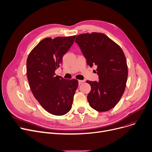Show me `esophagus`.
Instances as JSON below:
<instances>
[{
	"label": "esophagus",
	"mask_w": 152,
	"mask_h": 152,
	"mask_svg": "<svg viewBox=\"0 0 152 152\" xmlns=\"http://www.w3.org/2000/svg\"><path fill=\"white\" fill-rule=\"evenodd\" d=\"M83 82H85V80H78V84L81 85L82 83H83Z\"/></svg>",
	"instance_id": "esophagus-1"
}]
</instances>
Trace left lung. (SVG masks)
<instances>
[{
  "instance_id": "1",
  "label": "left lung",
  "mask_w": 152,
  "mask_h": 152,
  "mask_svg": "<svg viewBox=\"0 0 152 152\" xmlns=\"http://www.w3.org/2000/svg\"><path fill=\"white\" fill-rule=\"evenodd\" d=\"M75 42L88 66H97L99 82L86 81L91 88L87 96L90 106L99 112L111 110L119 102L126 86L128 69L123 50L101 33L79 34Z\"/></svg>"
}]
</instances>
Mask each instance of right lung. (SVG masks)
Returning a JSON list of instances; mask_svg holds the SVG:
<instances>
[{
	"mask_svg": "<svg viewBox=\"0 0 152 152\" xmlns=\"http://www.w3.org/2000/svg\"><path fill=\"white\" fill-rule=\"evenodd\" d=\"M75 38V36L45 38L27 58L26 74L30 89L41 106L53 115H62L71 110L78 85L76 79L66 80L55 74Z\"/></svg>",
	"mask_w": 152,
	"mask_h": 152,
	"instance_id": "right-lung-1",
	"label": "right lung"
}]
</instances>
